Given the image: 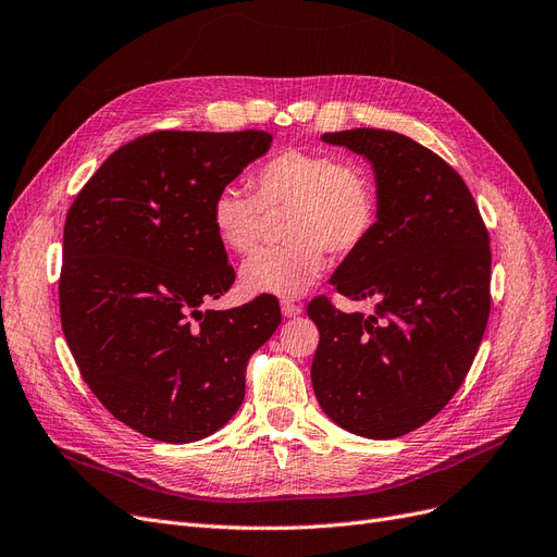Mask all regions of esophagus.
<instances>
[{
    "instance_id": "34e87169",
    "label": "esophagus",
    "mask_w": 557,
    "mask_h": 557,
    "mask_svg": "<svg viewBox=\"0 0 557 557\" xmlns=\"http://www.w3.org/2000/svg\"><path fill=\"white\" fill-rule=\"evenodd\" d=\"M280 307H282V314H284L286 319H294V317L302 314V305H296L294 300H282Z\"/></svg>"
}]
</instances>
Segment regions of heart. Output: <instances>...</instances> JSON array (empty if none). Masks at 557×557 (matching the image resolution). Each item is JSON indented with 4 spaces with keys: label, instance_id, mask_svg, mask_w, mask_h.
<instances>
[{
    "label": "heart",
    "instance_id": "b5f03b06",
    "mask_svg": "<svg viewBox=\"0 0 557 557\" xmlns=\"http://www.w3.org/2000/svg\"><path fill=\"white\" fill-rule=\"evenodd\" d=\"M250 183L255 195L224 185L211 201L213 232L236 255L257 247L263 211H286L282 236L289 243L265 247L240 265V289L250 296H302L323 273L325 250L351 255L376 226L372 176L333 153L286 149L259 164Z\"/></svg>",
    "mask_w": 557,
    "mask_h": 557
}]
</instances>
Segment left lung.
I'll return each instance as SVG.
<instances>
[{
  "label": "left lung",
  "instance_id": "1",
  "mask_svg": "<svg viewBox=\"0 0 557 557\" xmlns=\"http://www.w3.org/2000/svg\"><path fill=\"white\" fill-rule=\"evenodd\" d=\"M374 170L379 218L331 280L374 312L314 298L312 385L323 413L362 438H399L455 397L491 310V250L463 178L416 139L381 128L323 133Z\"/></svg>",
  "mask_w": 557,
  "mask_h": 557
}]
</instances>
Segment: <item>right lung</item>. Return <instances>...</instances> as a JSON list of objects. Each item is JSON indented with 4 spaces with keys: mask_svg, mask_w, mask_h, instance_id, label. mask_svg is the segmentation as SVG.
<instances>
[{
    "mask_svg": "<svg viewBox=\"0 0 557 557\" xmlns=\"http://www.w3.org/2000/svg\"><path fill=\"white\" fill-rule=\"evenodd\" d=\"M265 131H158L114 151L64 226L61 327L110 413L162 443L234 418L245 367L282 321L273 296L201 310L234 284L211 201L271 149Z\"/></svg>",
    "mask_w": 557,
    "mask_h": 557,
    "instance_id": "right-lung-1",
    "label": "right lung"
}]
</instances>
